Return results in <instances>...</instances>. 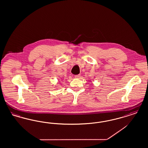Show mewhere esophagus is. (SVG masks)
Here are the masks:
<instances>
[{
    "instance_id": "obj_1",
    "label": "esophagus",
    "mask_w": 148,
    "mask_h": 148,
    "mask_svg": "<svg viewBox=\"0 0 148 148\" xmlns=\"http://www.w3.org/2000/svg\"><path fill=\"white\" fill-rule=\"evenodd\" d=\"M80 77V75H79H79H77L75 76V78H79Z\"/></svg>"
}]
</instances>
